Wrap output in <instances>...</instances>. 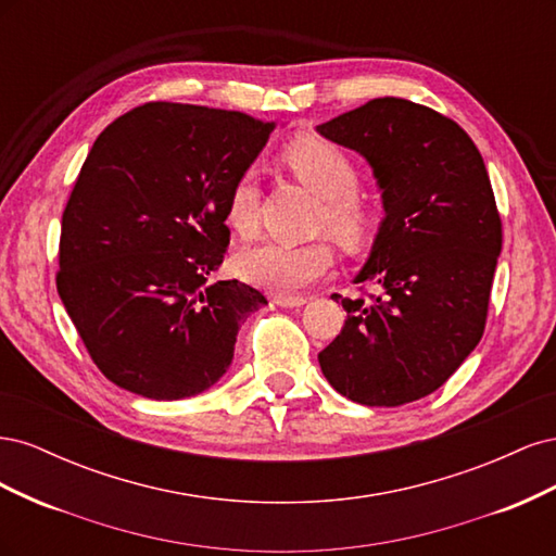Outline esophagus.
Here are the masks:
<instances>
[{"mask_svg":"<svg viewBox=\"0 0 556 556\" xmlns=\"http://www.w3.org/2000/svg\"><path fill=\"white\" fill-rule=\"evenodd\" d=\"M274 301L282 308H301V306L308 304L306 296H276Z\"/></svg>","mask_w":556,"mask_h":556,"instance_id":"34e87169","label":"esophagus"}]
</instances>
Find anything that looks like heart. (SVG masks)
<instances>
[{
    "label": "heart",
    "mask_w": 556,
    "mask_h": 556,
    "mask_svg": "<svg viewBox=\"0 0 556 556\" xmlns=\"http://www.w3.org/2000/svg\"><path fill=\"white\" fill-rule=\"evenodd\" d=\"M282 162L290 166L292 174L308 185V188L325 199L323 223L343 239H359L368 215L355 194L359 174L357 166L348 157L345 150L336 143L315 137V134H301L282 150ZM225 223L239 233L252 237L257 227V185L255 176L243 174L231 185ZM333 266V252L327 243H285L264 241L255 248L243 250L237 268L239 274L260 288L276 292L280 296H292L323 280Z\"/></svg>",
    "instance_id": "b5f03b06"
}]
</instances>
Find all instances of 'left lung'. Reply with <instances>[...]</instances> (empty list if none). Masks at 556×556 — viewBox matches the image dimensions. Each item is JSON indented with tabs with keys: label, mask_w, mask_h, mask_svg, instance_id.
<instances>
[{
	"label": "left lung",
	"mask_w": 556,
	"mask_h": 556,
	"mask_svg": "<svg viewBox=\"0 0 556 556\" xmlns=\"http://www.w3.org/2000/svg\"><path fill=\"white\" fill-rule=\"evenodd\" d=\"M317 131L368 162L384 208L355 276L380 294L341 301L345 327L319 368L350 401L403 406L439 390L482 339L501 255L492 182L468 134L408 99H371Z\"/></svg>",
	"instance_id": "8db88e82"
}]
</instances>
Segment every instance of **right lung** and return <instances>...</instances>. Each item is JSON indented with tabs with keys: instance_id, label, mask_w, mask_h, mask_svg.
<instances>
[{
	"instance_id": "add662e5",
	"label": "right lung",
	"mask_w": 556,
	"mask_h": 556,
	"mask_svg": "<svg viewBox=\"0 0 556 556\" xmlns=\"http://www.w3.org/2000/svg\"><path fill=\"white\" fill-rule=\"evenodd\" d=\"M274 127L239 111L153 102L97 137L62 213L58 294L113 384L176 401L227 374L241 323L266 299L208 276L229 245L231 185Z\"/></svg>"
}]
</instances>
